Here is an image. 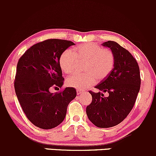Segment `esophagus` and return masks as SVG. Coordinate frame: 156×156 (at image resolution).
<instances>
[{"label": "esophagus", "instance_id": "obj_1", "mask_svg": "<svg viewBox=\"0 0 156 156\" xmlns=\"http://www.w3.org/2000/svg\"><path fill=\"white\" fill-rule=\"evenodd\" d=\"M82 92H83V91L80 90V89H77V94H78V95H79V94H81Z\"/></svg>", "mask_w": 156, "mask_h": 156}]
</instances>
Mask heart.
Wrapping results in <instances>:
<instances>
[{
    "label": "heart",
    "mask_w": 156,
    "mask_h": 156,
    "mask_svg": "<svg viewBox=\"0 0 156 156\" xmlns=\"http://www.w3.org/2000/svg\"><path fill=\"white\" fill-rule=\"evenodd\" d=\"M76 61H86L83 74H76L66 80V84L77 89H85L95 82L96 78L102 80L110 74L114 66V56L108 49H103L94 43H85L66 50L60 55L58 64L65 74L75 70Z\"/></svg>",
    "instance_id": "obj_1"
}]
</instances>
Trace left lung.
Listing matches in <instances>:
<instances>
[{
    "mask_svg": "<svg viewBox=\"0 0 156 156\" xmlns=\"http://www.w3.org/2000/svg\"><path fill=\"white\" fill-rule=\"evenodd\" d=\"M102 45L112 51L114 66L95 88L109 95L89 92L92 101L86 112L95 126L106 128L119 124L130 112L140 89L141 78L136 60L129 51L114 41L103 42Z\"/></svg>",
    "mask_w": 156,
    "mask_h": 156,
    "instance_id": "obj_1",
    "label": "left lung"
}]
</instances>
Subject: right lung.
Here are the masks:
<instances>
[{
	"instance_id": "right-lung-1",
	"label": "right lung",
	"mask_w": 156,
	"mask_h": 156,
	"mask_svg": "<svg viewBox=\"0 0 156 156\" xmlns=\"http://www.w3.org/2000/svg\"><path fill=\"white\" fill-rule=\"evenodd\" d=\"M74 44L64 39H47L28 48L18 61L16 95L27 118L39 128L51 129L60 125L68 105L76 97L73 87L58 93L50 92L52 87L63 85L58 59L67 48Z\"/></svg>"
}]
</instances>
